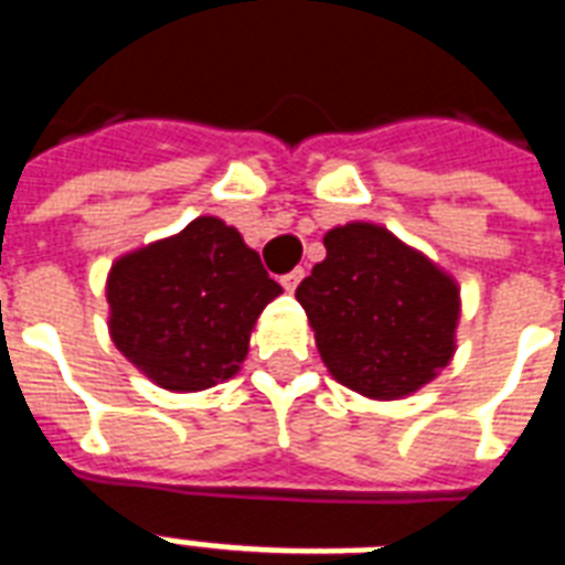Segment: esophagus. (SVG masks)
Masks as SVG:
<instances>
[{"mask_svg":"<svg viewBox=\"0 0 565 565\" xmlns=\"http://www.w3.org/2000/svg\"><path fill=\"white\" fill-rule=\"evenodd\" d=\"M301 278H305V269H292V273L281 275V287L287 292H292V290H296V287H299Z\"/></svg>","mask_w":565,"mask_h":565,"instance_id":"34e87169","label":"esophagus"}]
</instances>
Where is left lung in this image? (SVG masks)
<instances>
[{
    "mask_svg": "<svg viewBox=\"0 0 565 565\" xmlns=\"http://www.w3.org/2000/svg\"><path fill=\"white\" fill-rule=\"evenodd\" d=\"M326 252L296 299L328 372L377 402L434 381L455 354V278L372 222L331 228Z\"/></svg>",
    "mask_w": 565,
    "mask_h": 565,
    "instance_id": "8db88e82",
    "label": "left lung"
}]
</instances>
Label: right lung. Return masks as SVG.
Wrapping results in <instances>:
<instances>
[{
    "label": "right lung",
    "mask_w": 565,
    "mask_h": 565,
    "mask_svg": "<svg viewBox=\"0 0 565 565\" xmlns=\"http://www.w3.org/2000/svg\"><path fill=\"white\" fill-rule=\"evenodd\" d=\"M278 292L237 228L199 216L110 266V340L163 390H207L237 375L252 328Z\"/></svg>",
    "instance_id": "obj_1"
}]
</instances>
